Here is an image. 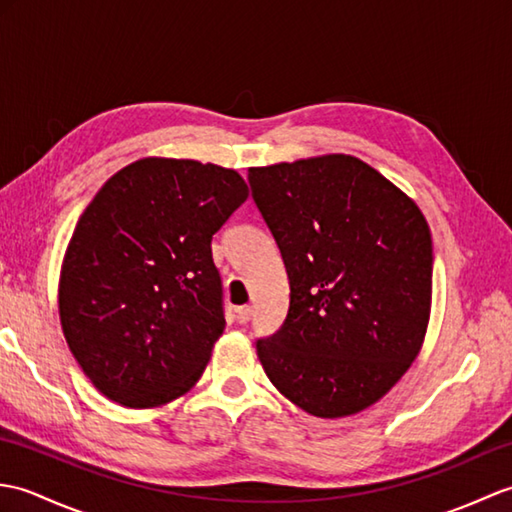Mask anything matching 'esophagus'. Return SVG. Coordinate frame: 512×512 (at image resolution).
<instances>
[{"mask_svg": "<svg viewBox=\"0 0 512 512\" xmlns=\"http://www.w3.org/2000/svg\"><path fill=\"white\" fill-rule=\"evenodd\" d=\"M235 317H237V323H239V325H244V323H248V321H250V317H253V308H250V306L237 308Z\"/></svg>", "mask_w": 512, "mask_h": 512, "instance_id": "1", "label": "esophagus"}]
</instances>
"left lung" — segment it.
<instances>
[{"instance_id": "1", "label": "left lung", "mask_w": 512, "mask_h": 512, "mask_svg": "<svg viewBox=\"0 0 512 512\" xmlns=\"http://www.w3.org/2000/svg\"><path fill=\"white\" fill-rule=\"evenodd\" d=\"M248 182L290 279L284 325L257 341L266 376L310 416L372 407L427 336V220L405 191L347 154L250 167Z\"/></svg>"}]
</instances>
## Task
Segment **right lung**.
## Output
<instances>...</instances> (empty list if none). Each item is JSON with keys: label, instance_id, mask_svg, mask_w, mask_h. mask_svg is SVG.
Segmentation results:
<instances>
[{"label": "right lung", "instance_id": "right-lung-1", "mask_svg": "<svg viewBox=\"0 0 512 512\" xmlns=\"http://www.w3.org/2000/svg\"><path fill=\"white\" fill-rule=\"evenodd\" d=\"M246 198L235 169L158 156L94 195L57 299L65 343L105 398L154 409L198 383L226 323L211 237Z\"/></svg>", "mask_w": 512, "mask_h": 512}]
</instances>
